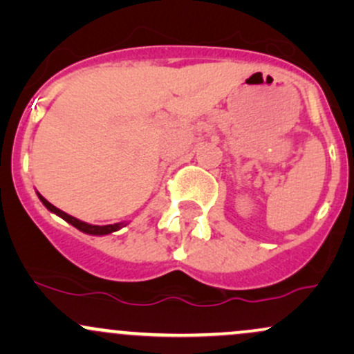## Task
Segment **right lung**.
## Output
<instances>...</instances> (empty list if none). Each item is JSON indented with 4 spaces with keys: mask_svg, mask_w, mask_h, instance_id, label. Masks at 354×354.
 Listing matches in <instances>:
<instances>
[{
    "mask_svg": "<svg viewBox=\"0 0 354 354\" xmlns=\"http://www.w3.org/2000/svg\"><path fill=\"white\" fill-rule=\"evenodd\" d=\"M38 198H39V200H41L43 205L46 206V208L51 211V213L58 214L59 218H63L64 221H66V223H70V225L75 226L76 230L83 231V233H86V234H93V236H104V234H111V233H115V231L121 230V228H123V226L128 225V223H115V225H104V226H98V225H89V223H84V221H81V219L75 218V216H71V214L64 213V211H61V209L56 208V206H53L51 203L48 201V200H44V198H43L41 194H39V193H38Z\"/></svg>",
    "mask_w": 354,
    "mask_h": 354,
    "instance_id": "right-lung-1",
    "label": "right lung"
}]
</instances>
